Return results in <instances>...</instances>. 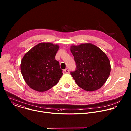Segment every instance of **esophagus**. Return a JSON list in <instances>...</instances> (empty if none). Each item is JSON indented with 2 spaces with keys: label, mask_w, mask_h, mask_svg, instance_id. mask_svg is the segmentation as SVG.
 Wrapping results in <instances>:
<instances>
[{
  "label": "esophagus",
  "mask_w": 131,
  "mask_h": 131,
  "mask_svg": "<svg viewBox=\"0 0 131 131\" xmlns=\"http://www.w3.org/2000/svg\"><path fill=\"white\" fill-rule=\"evenodd\" d=\"M64 71H65L66 73H69V69H68V68H66V69H65L64 70Z\"/></svg>",
  "instance_id": "obj_1"
}]
</instances>
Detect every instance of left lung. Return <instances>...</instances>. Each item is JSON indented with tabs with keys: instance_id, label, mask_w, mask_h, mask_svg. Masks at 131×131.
<instances>
[{
	"instance_id": "8db88e82",
	"label": "left lung",
	"mask_w": 131,
	"mask_h": 131,
	"mask_svg": "<svg viewBox=\"0 0 131 131\" xmlns=\"http://www.w3.org/2000/svg\"><path fill=\"white\" fill-rule=\"evenodd\" d=\"M70 51L74 57L77 69L71 72L78 85L89 92L101 88L110 75V61L97 46L90 43L72 45Z\"/></svg>"
}]
</instances>
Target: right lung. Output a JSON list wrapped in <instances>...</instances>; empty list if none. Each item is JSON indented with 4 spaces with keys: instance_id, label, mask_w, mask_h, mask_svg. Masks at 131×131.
<instances>
[{
    "instance_id": "obj_1",
    "label": "right lung",
    "mask_w": 131,
    "mask_h": 131,
    "mask_svg": "<svg viewBox=\"0 0 131 131\" xmlns=\"http://www.w3.org/2000/svg\"><path fill=\"white\" fill-rule=\"evenodd\" d=\"M58 45L41 42L33 47L23 56L21 70L27 84L33 90L43 92L56 85L63 75L55 56Z\"/></svg>"
}]
</instances>
